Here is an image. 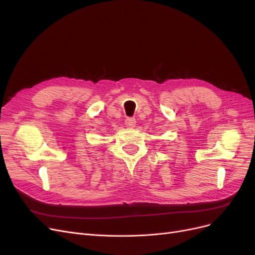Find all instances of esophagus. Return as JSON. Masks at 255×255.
<instances>
[{"label":"esophagus","instance_id":"34e87169","mask_svg":"<svg viewBox=\"0 0 255 255\" xmlns=\"http://www.w3.org/2000/svg\"><path fill=\"white\" fill-rule=\"evenodd\" d=\"M136 125V120L134 118H128L126 120V126L128 128H134Z\"/></svg>","mask_w":255,"mask_h":255}]
</instances>
